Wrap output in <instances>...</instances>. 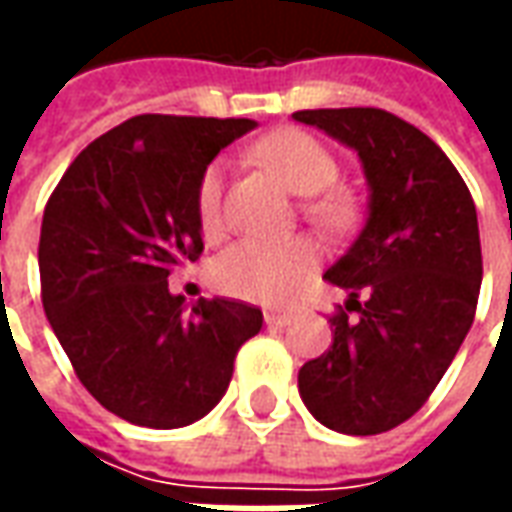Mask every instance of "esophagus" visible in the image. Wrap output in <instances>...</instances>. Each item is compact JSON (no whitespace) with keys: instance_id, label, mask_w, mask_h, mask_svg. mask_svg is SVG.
Instances as JSON below:
<instances>
[{"instance_id":"obj_1","label":"esophagus","mask_w":512,"mask_h":512,"mask_svg":"<svg viewBox=\"0 0 512 512\" xmlns=\"http://www.w3.org/2000/svg\"><path fill=\"white\" fill-rule=\"evenodd\" d=\"M290 321H293V315H290V312H282V310H268L266 312L268 326H288Z\"/></svg>"}]
</instances>
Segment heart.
I'll use <instances>...</instances> for the list:
<instances>
[{"label": "heart", "mask_w": 512, "mask_h": 512, "mask_svg": "<svg viewBox=\"0 0 512 512\" xmlns=\"http://www.w3.org/2000/svg\"><path fill=\"white\" fill-rule=\"evenodd\" d=\"M255 156L277 172L296 194H310L304 213L326 233H343L356 219V205L345 191L329 189L340 164L318 136L301 128H285L268 134L255 145ZM197 216L202 233L219 238L227 230L224 219V167L216 161L202 172L197 186ZM321 260L318 246L310 238H244L213 263L216 288L246 301H282L310 277Z\"/></svg>", "instance_id": "obj_1"}]
</instances>
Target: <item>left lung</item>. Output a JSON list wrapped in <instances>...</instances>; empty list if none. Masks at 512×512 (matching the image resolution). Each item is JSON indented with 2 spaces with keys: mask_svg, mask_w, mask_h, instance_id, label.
<instances>
[{
  "mask_svg": "<svg viewBox=\"0 0 512 512\" xmlns=\"http://www.w3.org/2000/svg\"><path fill=\"white\" fill-rule=\"evenodd\" d=\"M293 117L354 147L370 183L362 233L323 274L348 301L329 315L332 348L299 370L301 400L326 428L376 436L425 406L472 326L477 211L444 150L406 120L373 106Z\"/></svg>",
  "mask_w": 512,
  "mask_h": 512,
  "instance_id": "8db88e82",
  "label": "left lung"
}]
</instances>
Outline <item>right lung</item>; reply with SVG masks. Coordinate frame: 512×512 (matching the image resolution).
I'll return each instance as SVG.
<instances>
[{
    "label": "right lung",
    "mask_w": 512,
    "mask_h": 512,
    "mask_svg": "<svg viewBox=\"0 0 512 512\" xmlns=\"http://www.w3.org/2000/svg\"><path fill=\"white\" fill-rule=\"evenodd\" d=\"M246 117L139 115L84 147L51 191L40 227V296L84 389L142 428H183L211 411L263 312L200 299L169 274L202 255L197 186Z\"/></svg>",
    "instance_id": "right-lung-1"
}]
</instances>
